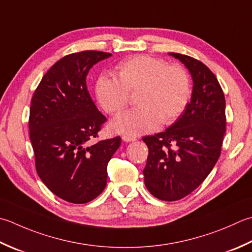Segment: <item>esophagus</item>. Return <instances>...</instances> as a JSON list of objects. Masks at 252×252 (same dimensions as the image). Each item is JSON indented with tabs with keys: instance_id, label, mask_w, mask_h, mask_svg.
<instances>
[{
	"instance_id": "esophagus-1",
	"label": "esophagus",
	"mask_w": 252,
	"mask_h": 252,
	"mask_svg": "<svg viewBox=\"0 0 252 252\" xmlns=\"http://www.w3.org/2000/svg\"><path fill=\"white\" fill-rule=\"evenodd\" d=\"M136 139L134 136H130V135H123L122 136V141L125 142H134Z\"/></svg>"
}]
</instances>
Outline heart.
I'll list each match as a JSON object with an SVG mask.
<instances>
[{"label": "heart", "mask_w": 252, "mask_h": 252, "mask_svg": "<svg viewBox=\"0 0 252 252\" xmlns=\"http://www.w3.org/2000/svg\"><path fill=\"white\" fill-rule=\"evenodd\" d=\"M118 75L101 74L95 91L102 109L117 115L130 100V94L139 90V107L118 116L111 129L122 134L141 135L155 131L161 122H174L188 106L191 84L188 73L178 64L169 65L159 58L141 54L117 66Z\"/></svg>", "instance_id": "obj_1"}]
</instances>
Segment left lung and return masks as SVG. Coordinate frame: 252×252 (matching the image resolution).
<instances>
[{
    "label": "left lung",
    "instance_id": "left-lung-1",
    "mask_svg": "<svg viewBox=\"0 0 252 252\" xmlns=\"http://www.w3.org/2000/svg\"><path fill=\"white\" fill-rule=\"evenodd\" d=\"M168 54L188 68L193 82L191 99L168 129L143 137L149 147L143 174L151 194L177 201L198 188L218 161L226 131V103L218 78L205 64L185 54Z\"/></svg>",
    "mask_w": 252,
    "mask_h": 252
}]
</instances>
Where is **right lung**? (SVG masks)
Masks as SVG:
<instances>
[{"instance_id":"obj_1","label":"right lung","mask_w":252,"mask_h":252,"mask_svg":"<svg viewBox=\"0 0 252 252\" xmlns=\"http://www.w3.org/2000/svg\"><path fill=\"white\" fill-rule=\"evenodd\" d=\"M111 53L82 51L60 59L34 91L29 136L38 176L59 198L83 204L107 185V165L121 144L120 136L93 144L106 117L88 93L91 68Z\"/></svg>"}]
</instances>
